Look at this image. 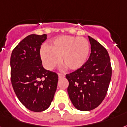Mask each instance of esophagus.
<instances>
[{
	"instance_id": "obj_1",
	"label": "esophagus",
	"mask_w": 127,
	"mask_h": 127,
	"mask_svg": "<svg viewBox=\"0 0 127 127\" xmlns=\"http://www.w3.org/2000/svg\"><path fill=\"white\" fill-rule=\"evenodd\" d=\"M64 76H64V74H61V73H59V79H63Z\"/></svg>"
}]
</instances>
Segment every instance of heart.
Returning <instances> with one entry per match:
<instances>
[{"mask_svg": "<svg viewBox=\"0 0 127 127\" xmlns=\"http://www.w3.org/2000/svg\"><path fill=\"white\" fill-rule=\"evenodd\" d=\"M90 45L85 38L63 36L53 40L48 46L40 50V57L46 69L52 70L60 63L69 70H76L88 60Z\"/></svg>", "mask_w": 127, "mask_h": 127, "instance_id": "obj_1", "label": "heart"}]
</instances>
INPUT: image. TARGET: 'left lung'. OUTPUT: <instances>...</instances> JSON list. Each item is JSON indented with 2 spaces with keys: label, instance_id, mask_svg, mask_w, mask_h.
Segmentation results:
<instances>
[{
  "label": "left lung",
  "instance_id": "1",
  "mask_svg": "<svg viewBox=\"0 0 127 127\" xmlns=\"http://www.w3.org/2000/svg\"><path fill=\"white\" fill-rule=\"evenodd\" d=\"M91 53L86 63L78 70L66 74L67 91L72 104L82 111L95 109L105 98L112 75L109 53L104 46L88 36Z\"/></svg>",
  "mask_w": 127,
  "mask_h": 127
}]
</instances>
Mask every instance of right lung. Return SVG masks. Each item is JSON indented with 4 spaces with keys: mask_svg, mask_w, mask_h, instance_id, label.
I'll return each instance as SVG.
<instances>
[{
    "mask_svg": "<svg viewBox=\"0 0 127 127\" xmlns=\"http://www.w3.org/2000/svg\"><path fill=\"white\" fill-rule=\"evenodd\" d=\"M46 34L27 36L12 51L10 57L11 83L18 100L34 112L45 111L51 105L59 76L44 69L40 49Z\"/></svg>",
    "mask_w": 127,
    "mask_h": 127,
    "instance_id": "right-lung-1",
    "label": "right lung"
}]
</instances>
